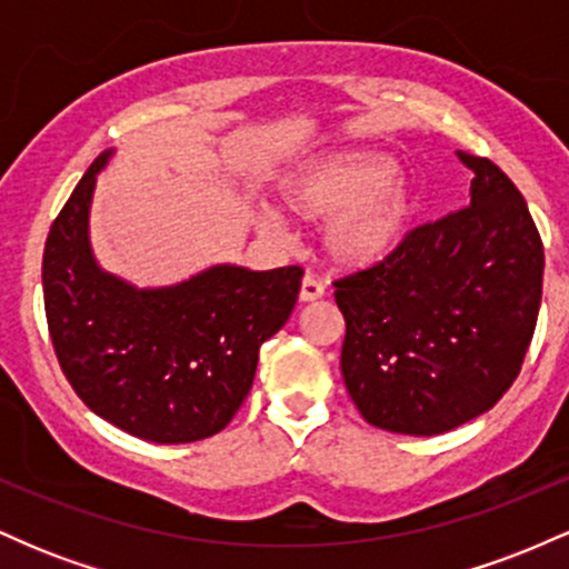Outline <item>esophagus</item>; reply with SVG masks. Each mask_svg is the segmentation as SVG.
<instances>
[{"mask_svg": "<svg viewBox=\"0 0 569 569\" xmlns=\"http://www.w3.org/2000/svg\"><path fill=\"white\" fill-rule=\"evenodd\" d=\"M323 291L326 289H323L321 280L307 272V276L302 278V289H299V299H302V302H316V299L323 297Z\"/></svg>", "mask_w": 569, "mask_h": 569, "instance_id": "obj_1", "label": "esophagus"}]
</instances>
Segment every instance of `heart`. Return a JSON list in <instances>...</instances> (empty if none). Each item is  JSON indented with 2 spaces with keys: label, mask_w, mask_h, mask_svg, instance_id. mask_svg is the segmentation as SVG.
I'll return each instance as SVG.
<instances>
[{
  "label": "heart",
  "mask_w": 569,
  "mask_h": 569,
  "mask_svg": "<svg viewBox=\"0 0 569 569\" xmlns=\"http://www.w3.org/2000/svg\"><path fill=\"white\" fill-rule=\"evenodd\" d=\"M278 198L291 217L329 219L326 257L348 270L388 262L407 240L417 202L396 158L380 149H345L307 160L278 181ZM257 224L267 234L280 232L272 213H259Z\"/></svg>",
  "instance_id": "b5f03b06"
}]
</instances>
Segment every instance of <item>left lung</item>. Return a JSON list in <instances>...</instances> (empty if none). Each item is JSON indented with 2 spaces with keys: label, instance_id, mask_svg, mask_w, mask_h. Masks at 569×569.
I'll list each match as a JSON object with an SVG mask.
<instances>
[{
  "label": "left lung",
  "instance_id": "obj_1",
  "mask_svg": "<svg viewBox=\"0 0 569 569\" xmlns=\"http://www.w3.org/2000/svg\"><path fill=\"white\" fill-rule=\"evenodd\" d=\"M471 202L415 227L388 262L335 283L345 385L369 426L439 436L519 377L543 293V243L513 181L457 152Z\"/></svg>",
  "mask_w": 569,
  "mask_h": 569
}]
</instances>
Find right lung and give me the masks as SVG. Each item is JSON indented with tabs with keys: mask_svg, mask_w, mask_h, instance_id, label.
Masks as SVG:
<instances>
[{
	"mask_svg": "<svg viewBox=\"0 0 569 569\" xmlns=\"http://www.w3.org/2000/svg\"><path fill=\"white\" fill-rule=\"evenodd\" d=\"M112 154L84 171L44 243L58 363L88 409L136 439H208L246 401L259 348L289 321L305 272L213 264L152 289L107 272L90 246V202Z\"/></svg>",
	"mask_w": 569,
	"mask_h": 569,
	"instance_id": "add662e5",
	"label": "right lung"
}]
</instances>
